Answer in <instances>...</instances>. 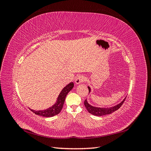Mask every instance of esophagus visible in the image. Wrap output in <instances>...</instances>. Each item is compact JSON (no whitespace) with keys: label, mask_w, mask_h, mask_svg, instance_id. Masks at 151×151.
<instances>
[{"label":"esophagus","mask_w":151,"mask_h":151,"mask_svg":"<svg viewBox=\"0 0 151 151\" xmlns=\"http://www.w3.org/2000/svg\"><path fill=\"white\" fill-rule=\"evenodd\" d=\"M85 80H86L85 77L82 76V75H80L76 79L75 83L76 84H80L81 83H83V82H84Z\"/></svg>","instance_id":"esophagus-1"}]
</instances>
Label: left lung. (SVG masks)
<instances>
[{
	"label": "left lung",
	"instance_id": "8db88e82",
	"mask_svg": "<svg viewBox=\"0 0 151 151\" xmlns=\"http://www.w3.org/2000/svg\"><path fill=\"white\" fill-rule=\"evenodd\" d=\"M88 88L89 89V94L91 91V88L89 86H88ZM125 99H126V97L123 99V101L121 103L115 105V106H113L111 107L100 108V107L93 106H92V105H91L90 104L88 103V101H87V99H86L84 101V105H85V107L87 109V110L88 111V112L89 113L92 114V115H95V116H100L109 115V114H111L114 111H116L117 109H118L122 106V105L123 104V102L125 101Z\"/></svg>",
	"mask_w": 151,
	"mask_h": 151
}]
</instances>
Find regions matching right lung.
<instances>
[{
  "label": "right lung",
  "mask_w": 151,
  "mask_h": 151,
  "mask_svg": "<svg viewBox=\"0 0 151 151\" xmlns=\"http://www.w3.org/2000/svg\"><path fill=\"white\" fill-rule=\"evenodd\" d=\"M74 83L71 82V83H70L65 87H64V88H63V89L62 90L60 93L59 94L56 101V103H55L53 106L48 108V109H45V110H38V111L33 110V109H31L30 108L29 109L34 113H35L36 115H38L42 116L52 117L56 115H58V114L60 112V111L62 110V109L63 108L67 94L68 93V92H70L73 88H74Z\"/></svg>",
  "instance_id": "obj_1"
}]
</instances>
